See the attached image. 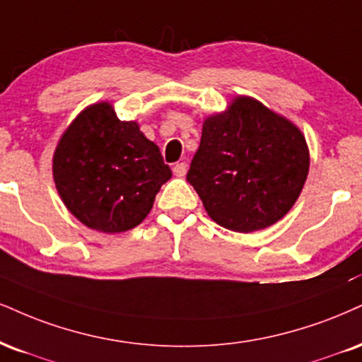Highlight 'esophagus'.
Masks as SVG:
<instances>
[{
	"instance_id": "esophagus-1",
	"label": "esophagus",
	"mask_w": 362,
	"mask_h": 362,
	"mask_svg": "<svg viewBox=\"0 0 362 362\" xmlns=\"http://www.w3.org/2000/svg\"><path fill=\"white\" fill-rule=\"evenodd\" d=\"M173 173H175L177 177H185V173H187V163H185V162L177 163L175 167H173Z\"/></svg>"
}]
</instances>
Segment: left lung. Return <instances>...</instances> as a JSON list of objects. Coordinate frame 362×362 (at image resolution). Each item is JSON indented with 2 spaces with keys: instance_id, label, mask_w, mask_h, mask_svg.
I'll list each match as a JSON object with an SVG mask.
<instances>
[{
  "instance_id": "1",
  "label": "left lung",
  "mask_w": 362,
  "mask_h": 362,
  "mask_svg": "<svg viewBox=\"0 0 362 362\" xmlns=\"http://www.w3.org/2000/svg\"><path fill=\"white\" fill-rule=\"evenodd\" d=\"M307 139L288 117L250 95L202 123L187 180L214 223L234 233L267 229L297 202L305 185Z\"/></svg>"
}]
</instances>
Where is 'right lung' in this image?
<instances>
[{
  "label": "right lung",
  "instance_id": "1",
  "mask_svg": "<svg viewBox=\"0 0 362 362\" xmlns=\"http://www.w3.org/2000/svg\"><path fill=\"white\" fill-rule=\"evenodd\" d=\"M52 173L67 211L106 234L141 224L172 177L160 148L136 121H121L110 101L84 107L67 126L55 146Z\"/></svg>",
  "mask_w": 362,
  "mask_h": 362
}]
</instances>
